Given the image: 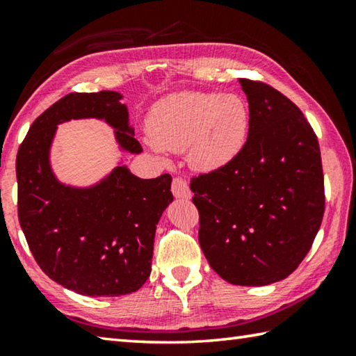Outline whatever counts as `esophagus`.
<instances>
[{
	"mask_svg": "<svg viewBox=\"0 0 356 356\" xmlns=\"http://www.w3.org/2000/svg\"><path fill=\"white\" fill-rule=\"evenodd\" d=\"M171 190H172V195L176 196V198H179V200H190L191 198V190L188 187L187 180L176 177V179L172 180Z\"/></svg>",
	"mask_w": 356,
	"mask_h": 356,
	"instance_id": "34e87169",
	"label": "esophagus"
}]
</instances>
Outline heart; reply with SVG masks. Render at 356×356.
Segmentation results:
<instances>
[{"mask_svg":"<svg viewBox=\"0 0 356 356\" xmlns=\"http://www.w3.org/2000/svg\"><path fill=\"white\" fill-rule=\"evenodd\" d=\"M250 109L234 93L180 92L154 106L149 115V147L156 154L187 150L190 166L216 172L244 150Z\"/></svg>","mask_w":356,"mask_h":356,"instance_id":"obj_1","label":"heart"}]
</instances>
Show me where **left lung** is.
<instances>
[{"mask_svg": "<svg viewBox=\"0 0 356 356\" xmlns=\"http://www.w3.org/2000/svg\"><path fill=\"white\" fill-rule=\"evenodd\" d=\"M250 109L244 150L228 166L191 180L200 245L233 285L284 280L307 255L325 212L318 140L295 103L241 79Z\"/></svg>", "mask_w": 356, "mask_h": 356, "instance_id": "1", "label": "left lung"}]
</instances>
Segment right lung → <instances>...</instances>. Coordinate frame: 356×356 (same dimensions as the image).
Returning a JSON list of instances; mask_svg holds the SVG:
<instances>
[{
  "label": "right lung",
  "mask_w": 356,
  "mask_h": 356,
  "mask_svg": "<svg viewBox=\"0 0 356 356\" xmlns=\"http://www.w3.org/2000/svg\"><path fill=\"white\" fill-rule=\"evenodd\" d=\"M118 92L70 93L33 123L17 154L19 220L33 257L56 284L86 296H120L149 279L156 225L172 202L169 174L140 179L125 165L139 155ZM95 118L115 129L118 165L90 186L56 177L49 150L61 122Z\"/></svg>",
  "instance_id": "obj_1"
}]
</instances>
